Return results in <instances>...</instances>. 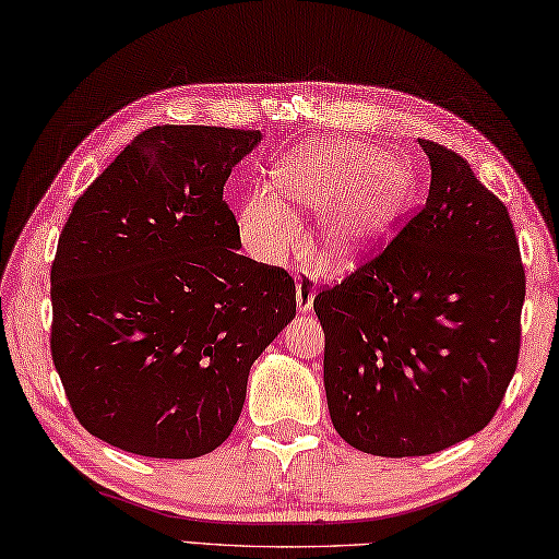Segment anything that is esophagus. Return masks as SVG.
<instances>
[{"instance_id": "34e87169", "label": "esophagus", "mask_w": 559, "mask_h": 559, "mask_svg": "<svg viewBox=\"0 0 559 559\" xmlns=\"http://www.w3.org/2000/svg\"><path fill=\"white\" fill-rule=\"evenodd\" d=\"M316 292H318L316 277L298 275V280H296V308H298V312H308L312 308V301H316Z\"/></svg>"}]
</instances>
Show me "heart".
Instances as JSON below:
<instances>
[{
    "label": "heart",
    "instance_id": "heart-1",
    "mask_svg": "<svg viewBox=\"0 0 559 559\" xmlns=\"http://www.w3.org/2000/svg\"><path fill=\"white\" fill-rule=\"evenodd\" d=\"M277 189L280 197L255 189L237 213L249 253L270 265L289 255L301 239L289 202L310 215H324L318 255L324 267L346 270L399 221L413 194V177L401 160L374 146L322 140L280 163Z\"/></svg>",
    "mask_w": 559,
    "mask_h": 559
}]
</instances>
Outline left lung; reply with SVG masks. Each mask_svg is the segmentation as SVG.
Listing matches in <instances>:
<instances>
[{
  "mask_svg": "<svg viewBox=\"0 0 559 559\" xmlns=\"http://www.w3.org/2000/svg\"><path fill=\"white\" fill-rule=\"evenodd\" d=\"M419 146L431 166L425 209L312 301L332 425L382 457L439 453L481 431L520 356L524 267L506 203L451 148Z\"/></svg>",
  "mask_w": 559,
  "mask_h": 559,
  "instance_id": "obj_1",
  "label": "left lung"
}]
</instances>
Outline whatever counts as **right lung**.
<instances>
[{
	"label": "right lung",
	"mask_w": 559,
	"mask_h": 559,
	"mask_svg": "<svg viewBox=\"0 0 559 559\" xmlns=\"http://www.w3.org/2000/svg\"><path fill=\"white\" fill-rule=\"evenodd\" d=\"M258 130L138 134L75 201L51 265V358L92 437L189 460L233 433L294 280L239 255L223 189Z\"/></svg>",
	"instance_id": "right-lung-1"
}]
</instances>
